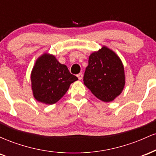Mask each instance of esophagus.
Returning a JSON list of instances; mask_svg holds the SVG:
<instances>
[{
  "label": "esophagus",
  "instance_id": "obj_1",
  "mask_svg": "<svg viewBox=\"0 0 156 156\" xmlns=\"http://www.w3.org/2000/svg\"><path fill=\"white\" fill-rule=\"evenodd\" d=\"M77 77H78V79L81 80L82 78H83V74H82V73H79V74L77 75Z\"/></svg>",
  "mask_w": 156,
  "mask_h": 156
}]
</instances>
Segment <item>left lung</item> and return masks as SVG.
<instances>
[{"label":"left lung","instance_id":"1","mask_svg":"<svg viewBox=\"0 0 156 156\" xmlns=\"http://www.w3.org/2000/svg\"><path fill=\"white\" fill-rule=\"evenodd\" d=\"M83 83L101 101H112L125 86L124 67L120 58L106 47L92 53L84 73Z\"/></svg>","mask_w":156,"mask_h":156}]
</instances>
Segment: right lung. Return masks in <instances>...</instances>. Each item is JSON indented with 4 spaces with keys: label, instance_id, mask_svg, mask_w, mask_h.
Returning <instances> with one entry per match:
<instances>
[{
    "label": "right lung",
    "instance_id": "1",
    "mask_svg": "<svg viewBox=\"0 0 156 156\" xmlns=\"http://www.w3.org/2000/svg\"><path fill=\"white\" fill-rule=\"evenodd\" d=\"M31 80L35 99L52 105L59 101L78 78L71 74L67 66L60 64L55 56L44 53L36 62Z\"/></svg>",
    "mask_w": 156,
    "mask_h": 156
}]
</instances>
